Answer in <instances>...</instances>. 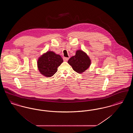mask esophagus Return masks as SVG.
<instances>
[{"instance_id":"esophagus-1","label":"esophagus","mask_w":133,"mask_h":133,"mask_svg":"<svg viewBox=\"0 0 133 133\" xmlns=\"http://www.w3.org/2000/svg\"><path fill=\"white\" fill-rule=\"evenodd\" d=\"M69 58H67V57H64L63 60L64 61H67L69 60Z\"/></svg>"}]
</instances>
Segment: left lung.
I'll return each instance as SVG.
<instances>
[{"label": "left lung", "mask_w": 133, "mask_h": 133, "mask_svg": "<svg viewBox=\"0 0 133 133\" xmlns=\"http://www.w3.org/2000/svg\"><path fill=\"white\" fill-rule=\"evenodd\" d=\"M68 63L75 72L81 74L90 67L91 60L86 52L79 49L76 51L75 55L70 58Z\"/></svg>", "instance_id": "1"}]
</instances>
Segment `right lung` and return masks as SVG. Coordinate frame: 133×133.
I'll return each instance as SVG.
<instances>
[{
    "label": "right lung",
    "mask_w": 133,
    "mask_h": 133,
    "mask_svg": "<svg viewBox=\"0 0 133 133\" xmlns=\"http://www.w3.org/2000/svg\"><path fill=\"white\" fill-rule=\"evenodd\" d=\"M63 62V60L60 55L48 51L38 58L37 68L41 74L49 78L57 72L58 67Z\"/></svg>",
    "instance_id": "1"
}]
</instances>
